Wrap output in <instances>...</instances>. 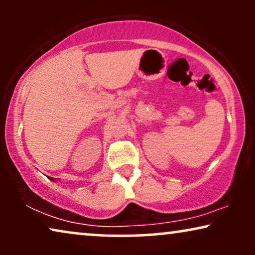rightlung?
I'll return each instance as SVG.
<instances>
[{
    "label": "right lung",
    "instance_id": "obj_1",
    "mask_svg": "<svg viewBox=\"0 0 255 255\" xmlns=\"http://www.w3.org/2000/svg\"><path fill=\"white\" fill-rule=\"evenodd\" d=\"M51 180H52V181H54V179H53V177H51Z\"/></svg>",
    "mask_w": 255,
    "mask_h": 255
}]
</instances>
